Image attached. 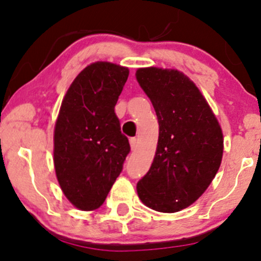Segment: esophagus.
<instances>
[{"mask_svg":"<svg viewBox=\"0 0 261 261\" xmlns=\"http://www.w3.org/2000/svg\"><path fill=\"white\" fill-rule=\"evenodd\" d=\"M129 143H130L132 151L137 150V147H138V140H137V138H130V139H129Z\"/></svg>","mask_w":261,"mask_h":261,"instance_id":"34e87169","label":"esophagus"}]
</instances>
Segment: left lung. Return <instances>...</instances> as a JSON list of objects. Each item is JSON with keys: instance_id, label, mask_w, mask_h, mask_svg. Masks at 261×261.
<instances>
[{"instance_id": "obj_1", "label": "left lung", "mask_w": 261, "mask_h": 261, "mask_svg": "<svg viewBox=\"0 0 261 261\" xmlns=\"http://www.w3.org/2000/svg\"><path fill=\"white\" fill-rule=\"evenodd\" d=\"M135 75L160 124L153 163L138 182V195L155 211L177 212L198 200L217 174L223 155L221 126L184 73L150 67Z\"/></svg>"}]
</instances>
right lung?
<instances>
[{"label":"right lung","mask_w":261,"mask_h":261,"mask_svg":"<svg viewBox=\"0 0 261 261\" xmlns=\"http://www.w3.org/2000/svg\"><path fill=\"white\" fill-rule=\"evenodd\" d=\"M129 70L94 62L81 70L64 96L54 133V164L63 194L83 211L106 200L130 146L115 114Z\"/></svg>","instance_id":"1"}]
</instances>
